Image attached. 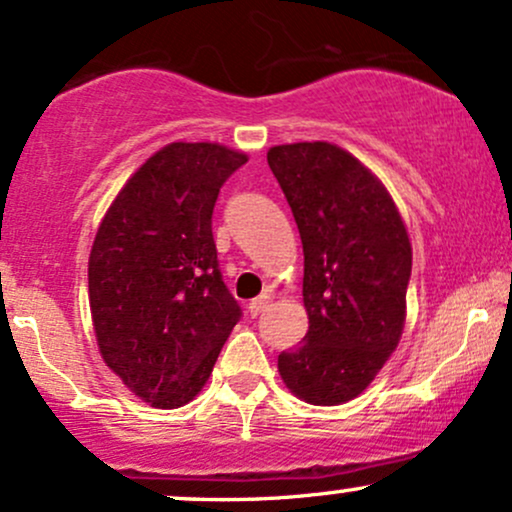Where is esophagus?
Returning a JSON list of instances; mask_svg holds the SVG:
<instances>
[{
    "label": "esophagus",
    "mask_w": 512,
    "mask_h": 512,
    "mask_svg": "<svg viewBox=\"0 0 512 512\" xmlns=\"http://www.w3.org/2000/svg\"><path fill=\"white\" fill-rule=\"evenodd\" d=\"M269 303H272V295H269V293H262V295H257V298L252 300V303L248 305V312H250V317H257V315H260V312L267 310Z\"/></svg>",
    "instance_id": "obj_1"
}]
</instances>
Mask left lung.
<instances>
[{
	"instance_id": "1",
	"label": "left lung",
	"mask_w": 512,
	"mask_h": 512,
	"mask_svg": "<svg viewBox=\"0 0 512 512\" xmlns=\"http://www.w3.org/2000/svg\"><path fill=\"white\" fill-rule=\"evenodd\" d=\"M303 240V346L283 350V384L312 405L360 396L396 350L405 324L412 248L389 190L331 143L267 152Z\"/></svg>"
}]
</instances>
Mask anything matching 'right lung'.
Segmentation results:
<instances>
[{"label": "right lung", "mask_w": 512, "mask_h": 512, "mask_svg": "<svg viewBox=\"0 0 512 512\" xmlns=\"http://www.w3.org/2000/svg\"><path fill=\"white\" fill-rule=\"evenodd\" d=\"M248 155L219 143L155 152L104 214L88 262L102 360L152 408H181L207 384L240 319L221 281L212 212Z\"/></svg>", "instance_id": "obj_1"}]
</instances>
